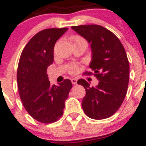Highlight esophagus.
Listing matches in <instances>:
<instances>
[{
	"label": "esophagus",
	"mask_w": 146,
	"mask_h": 146,
	"mask_svg": "<svg viewBox=\"0 0 146 146\" xmlns=\"http://www.w3.org/2000/svg\"><path fill=\"white\" fill-rule=\"evenodd\" d=\"M71 82H72V83H73V85H76V84L77 83V80H76V78H72Z\"/></svg>",
	"instance_id": "esophagus-1"
}]
</instances>
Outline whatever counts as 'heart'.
<instances>
[{"label":"heart","instance_id":"obj_1","mask_svg":"<svg viewBox=\"0 0 146 146\" xmlns=\"http://www.w3.org/2000/svg\"><path fill=\"white\" fill-rule=\"evenodd\" d=\"M72 40H73V43L74 42H80V41H85L82 37L79 36H74L73 37H72ZM78 70V67L77 65L70 64L68 66V71L70 73H71V74H74V73H77Z\"/></svg>","mask_w":146,"mask_h":146}]
</instances>
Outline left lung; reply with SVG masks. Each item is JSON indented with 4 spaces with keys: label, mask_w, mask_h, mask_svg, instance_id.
Returning <instances> with one entry per match:
<instances>
[{
    "label": "left lung",
    "mask_w": 146,
    "mask_h": 146,
    "mask_svg": "<svg viewBox=\"0 0 146 146\" xmlns=\"http://www.w3.org/2000/svg\"><path fill=\"white\" fill-rule=\"evenodd\" d=\"M71 28L90 44V68L99 80L96 87H90L84 79L78 80L86 91L82 102L84 112L93 119L109 118L119 110L127 92L129 63L124 47L113 32L102 26L87 25Z\"/></svg>",
    "instance_id": "1"
}]
</instances>
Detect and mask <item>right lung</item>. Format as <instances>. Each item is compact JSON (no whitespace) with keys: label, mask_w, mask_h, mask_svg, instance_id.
Wrapping results in <instances>:
<instances>
[{"label":"right lung","mask_w":146,"mask_h":146,"mask_svg":"<svg viewBox=\"0 0 146 146\" xmlns=\"http://www.w3.org/2000/svg\"><path fill=\"white\" fill-rule=\"evenodd\" d=\"M67 30L65 27L40 31L28 42L20 56L17 72L20 99L29 115L41 123H53L61 118L73 86L68 79L58 86L51 85L46 74L54 61V45Z\"/></svg>","instance_id":"1"}]
</instances>
